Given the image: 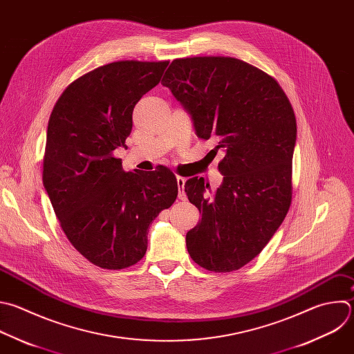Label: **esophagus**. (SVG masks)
<instances>
[{
	"mask_svg": "<svg viewBox=\"0 0 354 354\" xmlns=\"http://www.w3.org/2000/svg\"><path fill=\"white\" fill-rule=\"evenodd\" d=\"M185 182H186L185 178L176 176V183H178V189H179V193H178V198H179V200H186V193H185V190H183Z\"/></svg>",
	"mask_w": 354,
	"mask_h": 354,
	"instance_id": "34e87169",
	"label": "esophagus"
}]
</instances>
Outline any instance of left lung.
<instances>
[{
  "label": "left lung",
  "mask_w": 354,
  "mask_h": 354,
  "mask_svg": "<svg viewBox=\"0 0 354 354\" xmlns=\"http://www.w3.org/2000/svg\"><path fill=\"white\" fill-rule=\"evenodd\" d=\"M161 83L189 113L197 138L215 139L223 153L214 194L204 178L185 183L201 214L186 233L187 252L208 271H236L261 253L288 214L293 108L271 76L230 57L175 59Z\"/></svg>",
  "instance_id": "1"
}]
</instances>
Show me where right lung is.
Listing matches in <instances>:
<instances>
[{
  "instance_id": "1",
  "label": "right lung",
  "mask_w": 354,
  "mask_h": 354,
  "mask_svg": "<svg viewBox=\"0 0 354 354\" xmlns=\"http://www.w3.org/2000/svg\"><path fill=\"white\" fill-rule=\"evenodd\" d=\"M168 61H118L66 87L47 128L43 185L72 246L91 264L128 268L143 259L147 230L178 196L165 167L125 172L113 150L127 147L138 101Z\"/></svg>"
}]
</instances>
